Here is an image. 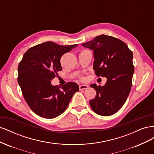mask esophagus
<instances>
[{
  "instance_id": "1",
  "label": "esophagus",
  "mask_w": 154,
  "mask_h": 154,
  "mask_svg": "<svg viewBox=\"0 0 154 154\" xmlns=\"http://www.w3.org/2000/svg\"><path fill=\"white\" fill-rule=\"evenodd\" d=\"M88 87V86L87 85H80V87H79V88H80V91H82V90L86 89V88H87Z\"/></svg>"
}]
</instances>
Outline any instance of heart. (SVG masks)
<instances>
[{"mask_svg": "<svg viewBox=\"0 0 154 154\" xmlns=\"http://www.w3.org/2000/svg\"><path fill=\"white\" fill-rule=\"evenodd\" d=\"M82 79H83V78H82Z\"/></svg>", "mask_w": 154, "mask_h": 154, "instance_id": "b5f03b06", "label": "heart"}]
</instances>
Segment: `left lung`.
<instances>
[{"label":"left lung","mask_w":154,"mask_h":154,"mask_svg":"<svg viewBox=\"0 0 154 154\" xmlns=\"http://www.w3.org/2000/svg\"><path fill=\"white\" fill-rule=\"evenodd\" d=\"M82 45L94 51L96 75L107 79L103 86L91 85L96 91L94 99L89 101L91 107L99 115H112L122 108L131 89L134 71L132 51L123 41L105 35Z\"/></svg>","instance_id":"left-lung-1"}]
</instances>
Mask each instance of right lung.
Here are the masks:
<instances>
[{
	"mask_svg": "<svg viewBox=\"0 0 154 154\" xmlns=\"http://www.w3.org/2000/svg\"><path fill=\"white\" fill-rule=\"evenodd\" d=\"M77 45L46 42L29 48L23 56L18 67V82L26 103L40 117L52 119L62 114L79 91L78 85L74 82L62 87L51 83L62 71V55Z\"/></svg>",
	"mask_w": 154,
	"mask_h": 154,
	"instance_id": "add662e5",
	"label": "right lung"
}]
</instances>
